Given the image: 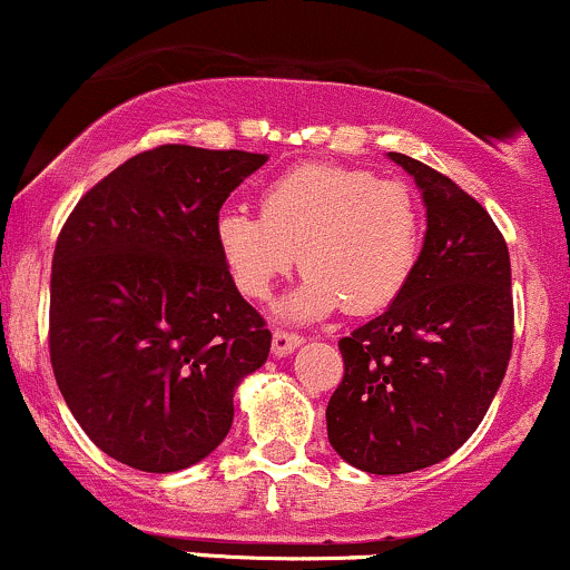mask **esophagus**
Listing matches in <instances>:
<instances>
[{
    "label": "esophagus",
    "mask_w": 570,
    "mask_h": 570,
    "mask_svg": "<svg viewBox=\"0 0 570 570\" xmlns=\"http://www.w3.org/2000/svg\"><path fill=\"white\" fill-rule=\"evenodd\" d=\"M303 343V337H299L297 333H286V330H275L273 333V354L275 356H286L292 354L295 348Z\"/></svg>",
    "instance_id": "1"
}]
</instances>
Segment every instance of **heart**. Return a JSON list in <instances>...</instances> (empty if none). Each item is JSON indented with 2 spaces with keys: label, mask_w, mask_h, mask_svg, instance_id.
<instances>
[{
  "label": "heart",
  "mask_w": 570,
  "mask_h": 570,
  "mask_svg": "<svg viewBox=\"0 0 570 570\" xmlns=\"http://www.w3.org/2000/svg\"><path fill=\"white\" fill-rule=\"evenodd\" d=\"M262 216L222 210L216 246L240 295L265 299L297 262L305 281L281 314L367 316L403 295L422 252V214L400 180L343 165H303L262 189Z\"/></svg>",
  "instance_id": "heart-1"
}]
</instances>
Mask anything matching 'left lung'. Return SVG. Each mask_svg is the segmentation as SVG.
<instances>
[{
  "mask_svg": "<svg viewBox=\"0 0 570 570\" xmlns=\"http://www.w3.org/2000/svg\"><path fill=\"white\" fill-rule=\"evenodd\" d=\"M428 205L409 286L384 314L337 341L343 381L327 405L330 443L376 476L454 454L495 397L514 343L509 246L481 203L405 154Z\"/></svg>",
  "mask_w": 570,
  "mask_h": 570,
  "instance_id": "left-lung-1",
  "label": "left lung"
}]
</instances>
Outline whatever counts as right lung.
<instances>
[{"instance_id": "right-lung-1", "label": "right lung", "mask_w": 570, "mask_h": 570, "mask_svg": "<svg viewBox=\"0 0 570 570\" xmlns=\"http://www.w3.org/2000/svg\"><path fill=\"white\" fill-rule=\"evenodd\" d=\"M265 154L156 146L105 175L56 240L48 348L83 433L124 465L173 473L233 428L271 330L237 292L216 218Z\"/></svg>"}]
</instances>
